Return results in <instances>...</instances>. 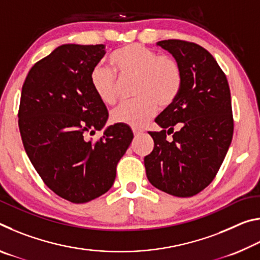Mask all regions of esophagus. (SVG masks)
Wrapping results in <instances>:
<instances>
[{"mask_svg": "<svg viewBox=\"0 0 260 260\" xmlns=\"http://www.w3.org/2000/svg\"><path fill=\"white\" fill-rule=\"evenodd\" d=\"M133 133H134V136H139V135H141L143 133V131L142 129H140V128H133Z\"/></svg>", "mask_w": 260, "mask_h": 260, "instance_id": "1", "label": "esophagus"}]
</instances>
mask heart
<instances>
[{
    "instance_id": "1",
    "label": "heart",
    "mask_w": 260,
    "mask_h": 260,
    "mask_svg": "<svg viewBox=\"0 0 260 260\" xmlns=\"http://www.w3.org/2000/svg\"><path fill=\"white\" fill-rule=\"evenodd\" d=\"M110 61L114 71L99 64L90 74L91 86L103 103L111 105L117 102L119 79L136 80L134 95L138 100L120 104L111 113L117 124L142 126L155 116L158 105L162 109L170 107L181 90L182 69L173 57L158 55L142 45L132 43L113 51Z\"/></svg>"
}]
</instances>
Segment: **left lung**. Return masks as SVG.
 <instances>
[{"instance_id": "8db88e82", "label": "left lung", "mask_w": 260, "mask_h": 260, "mask_svg": "<svg viewBox=\"0 0 260 260\" xmlns=\"http://www.w3.org/2000/svg\"><path fill=\"white\" fill-rule=\"evenodd\" d=\"M157 45L179 61L182 86L174 102L156 118L162 129L149 132L155 147L144 157V166L153 187L190 197L213 181L231 146V90L226 74L203 47L175 39Z\"/></svg>"}]
</instances>
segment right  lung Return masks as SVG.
<instances>
[{"label":"right lung","instance_id":"add662e5","mask_svg":"<svg viewBox=\"0 0 260 260\" xmlns=\"http://www.w3.org/2000/svg\"><path fill=\"white\" fill-rule=\"evenodd\" d=\"M104 45H63L35 63L21 88L18 125L25 151L46 186L81 204L112 187L118 161L133 140L127 125L109 126L90 81Z\"/></svg>","mask_w":260,"mask_h":260}]
</instances>
